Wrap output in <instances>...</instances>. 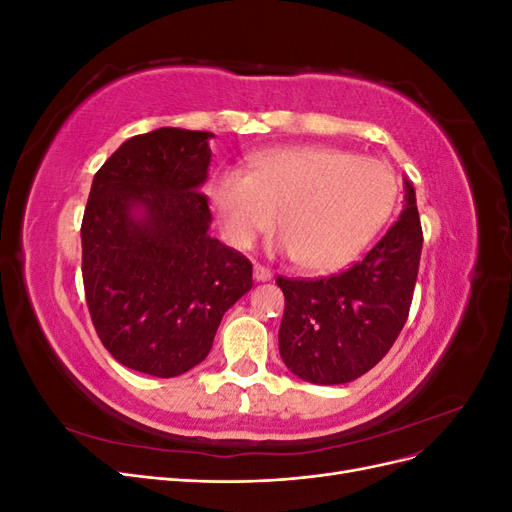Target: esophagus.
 Instances as JSON below:
<instances>
[{"mask_svg":"<svg viewBox=\"0 0 512 512\" xmlns=\"http://www.w3.org/2000/svg\"><path fill=\"white\" fill-rule=\"evenodd\" d=\"M271 277H273L271 269L262 267V265H254V280H256V282H269Z\"/></svg>","mask_w":512,"mask_h":512,"instance_id":"34e87169","label":"esophagus"}]
</instances>
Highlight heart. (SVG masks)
Instances as JSON below:
<instances>
[{"label": "heart", "instance_id": "obj_1", "mask_svg": "<svg viewBox=\"0 0 512 512\" xmlns=\"http://www.w3.org/2000/svg\"><path fill=\"white\" fill-rule=\"evenodd\" d=\"M224 237L252 247L280 211L282 250L307 271L346 267L391 220L399 200L393 168L335 147L260 151L247 173L224 168L209 183Z\"/></svg>", "mask_w": 512, "mask_h": 512}]
</instances>
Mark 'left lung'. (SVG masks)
Segmentation results:
<instances>
[{
  "instance_id": "obj_1",
  "label": "left lung",
  "mask_w": 512,
  "mask_h": 512,
  "mask_svg": "<svg viewBox=\"0 0 512 512\" xmlns=\"http://www.w3.org/2000/svg\"><path fill=\"white\" fill-rule=\"evenodd\" d=\"M421 250V218L406 181L404 211L363 260L318 280L277 277L286 299L280 354L292 374L346 384L378 365L408 320Z\"/></svg>"
}]
</instances>
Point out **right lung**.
<instances>
[{
	"mask_svg": "<svg viewBox=\"0 0 512 512\" xmlns=\"http://www.w3.org/2000/svg\"><path fill=\"white\" fill-rule=\"evenodd\" d=\"M209 138L132 136L96 173L83 215L91 322L121 365L156 378L205 361L226 309L254 284L252 262L209 235Z\"/></svg>",
	"mask_w": 512,
	"mask_h": 512,
	"instance_id": "right-lung-1",
	"label": "right lung"
}]
</instances>
